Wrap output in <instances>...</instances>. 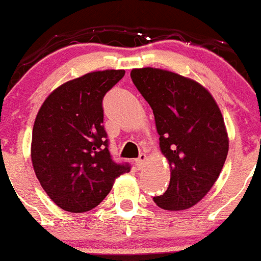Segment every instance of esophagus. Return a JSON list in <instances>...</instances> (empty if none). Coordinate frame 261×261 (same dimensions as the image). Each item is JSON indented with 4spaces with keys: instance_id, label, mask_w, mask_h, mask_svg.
I'll list each match as a JSON object with an SVG mask.
<instances>
[{
    "instance_id": "obj_1",
    "label": "esophagus",
    "mask_w": 261,
    "mask_h": 261,
    "mask_svg": "<svg viewBox=\"0 0 261 261\" xmlns=\"http://www.w3.org/2000/svg\"><path fill=\"white\" fill-rule=\"evenodd\" d=\"M146 154H140V156L135 160L136 162V166H137L138 169H142L143 168V164L146 162Z\"/></svg>"
}]
</instances>
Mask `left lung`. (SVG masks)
<instances>
[{
  "label": "left lung",
  "instance_id": "left-lung-1",
  "mask_svg": "<svg viewBox=\"0 0 261 261\" xmlns=\"http://www.w3.org/2000/svg\"><path fill=\"white\" fill-rule=\"evenodd\" d=\"M133 84L154 112L160 150L171 167L160 208L181 211L197 204L214 184L229 150L223 115L197 81L159 68H136Z\"/></svg>",
  "mask_w": 261,
  "mask_h": 261
}]
</instances>
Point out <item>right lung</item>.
I'll return each mask as SVG.
<instances>
[{
	"mask_svg": "<svg viewBox=\"0 0 261 261\" xmlns=\"http://www.w3.org/2000/svg\"><path fill=\"white\" fill-rule=\"evenodd\" d=\"M124 70L90 72L64 83L36 116L31 156L42 189L68 212L90 211L107 197L115 178L130 171L109 150L103 98Z\"/></svg>",
	"mask_w": 261,
	"mask_h": 261,
	"instance_id": "1",
	"label": "right lung"
}]
</instances>
